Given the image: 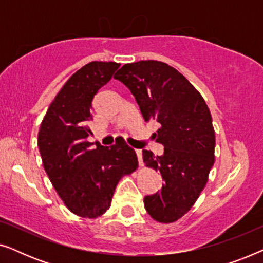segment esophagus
<instances>
[{
	"label": "esophagus",
	"mask_w": 263,
	"mask_h": 263,
	"mask_svg": "<svg viewBox=\"0 0 263 263\" xmlns=\"http://www.w3.org/2000/svg\"><path fill=\"white\" fill-rule=\"evenodd\" d=\"M135 153L136 156H138V160H139V165L140 166H142L143 165V161H142V152L140 149H135Z\"/></svg>",
	"instance_id": "obj_1"
}]
</instances>
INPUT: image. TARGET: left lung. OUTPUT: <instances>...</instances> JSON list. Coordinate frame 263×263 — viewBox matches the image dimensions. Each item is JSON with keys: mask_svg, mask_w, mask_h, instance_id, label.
Instances as JSON below:
<instances>
[{"mask_svg": "<svg viewBox=\"0 0 263 263\" xmlns=\"http://www.w3.org/2000/svg\"><path fill=\"white\" fill-rule=\"evenodd\" d=\"M130 89L143 120L157 121L163 156L142 151L147 167L160 172V192L143 199L154 220L181 219L199 199L214 164L212 116L200 92L174 67L159 61L124 64L114 77Z\"/></svg>", "mask_w": 263, "mask_h": 263, "instance_id": "8db88e82", "label": "left lung"}]
</instances>
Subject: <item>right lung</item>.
Segmentation results:
<instances>
[{"mask_svg":"<svg viewBox=\"0 0 263 263\" xmlns=\"http://www.w3.org/2000/svg\"><path fill=\"white\" fill-rule=\"evenodd\" d=\"M120 63L93 61L74 73L50 104L38 133L43 166L71 213L98 218L110 208L117 183L138 168L135 151L124 140L93 147L92 100Z\"/></svg>","mask_w":263,"mask_h":263,"instance_id":"obj_1","label":"right lung"}]
</instances>
